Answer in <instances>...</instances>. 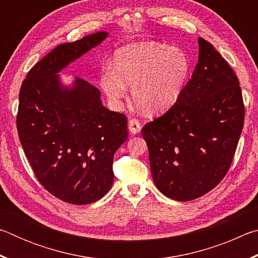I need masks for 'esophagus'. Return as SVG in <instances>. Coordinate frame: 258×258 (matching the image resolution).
Instances as JSON below:
<instances>
[{
    "label": "esophagus",
    "mask_w": 258,
    "mask_h": 258,
    "mask_svg": "<svg viewBox=\"0 0 258 258\" xmlns=\"http://www.w3.org/2000/svg\"><path fill=\"white\" fill-rule=\"evenodd\" d=\"M141 123L137 119V118H133V119H130L128 121V130L132 134H138L140 131H141Z\"/></svg>",
    "instance_id": "obj_1"
}]
</instances>
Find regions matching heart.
Here are the masks:
<instances>
[{"label": "heart", "mask_w": 258, "mask_h": 258, "mask_svg": "<svg viewBox=\"0 0 258 258\" xmlns=\"http://www.w3.org/2000/svg\"><path fill=\"white\" fill-rule=\"evenodd\" d=\"M112 69H106L100 84L112 101L125 98L132 86V98L140 110L157 113L178 102L190 74L184 51L158 42H135L115 52Z\"/></svg>", "instance_id": "heart-1"}]
</instances>
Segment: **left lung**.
I'll return each mask as SVG.
<instances>
[{
	"instance_id": "left-lung-1",
	"label": "left lung",
	"mask_w": 258,
	"mask_h": 258,
	"mask_svg": "<svg viewBox=\"0 0 258 258\" xmlns=\"http://www.w3.org/2000/svg\"><path fill=\"white\" fill-rule=\"evenodd\" d=\"M198 43V63L181 99L141 132L156 186L178 202L202 197L223 180L244 119L237 75L211 43Z\"/></svg>"
}]
</instances>
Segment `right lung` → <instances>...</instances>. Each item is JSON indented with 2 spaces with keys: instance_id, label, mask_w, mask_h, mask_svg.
Segmentation results:
<instances>
[{
  "instance_id": "obj_1",
  "label": "right lung",
  "mask_w": 258,
  "mask_h": 258,
  "mask_svg": "<svg viewBox=\"0 0 258 258\" xmlns=\"http://www.w3.org/2000/svg\"><path fill=\"white\" fill-rule=\"evenodd\" d=\"M108 36L98 32L63 43L28 72L19 92L17 130L38 182L64 203L87 205L113 182V155L127 139V118L103 106L100 91L76 77L72 87L58 73Z\"/></svg>"
}]
</instances>
